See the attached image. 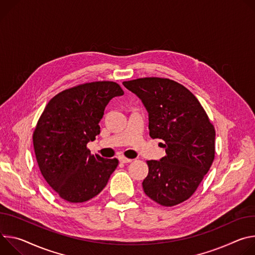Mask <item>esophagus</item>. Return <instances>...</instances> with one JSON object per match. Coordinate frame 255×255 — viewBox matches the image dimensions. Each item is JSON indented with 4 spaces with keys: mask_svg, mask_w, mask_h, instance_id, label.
Here are the masks:
<instances>
[{
    "mask_svg": "<svg viewBox=\"0 0 255 255\" xmlns=\"http://www.w3.org/2000/svg\"><path fill=\"white\" fill-rule=\"evenodd\" d=\"M119 159H120V161H121L122 163H130V162L132 161L131 159H128V158L125 157V156H120Z\"/></svg>",
    "mask_w": 255,
    "mask_h": 255,
    "instance_id": "1",
    "label": "esophagus"
}]
</instances>
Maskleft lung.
<instances>
[{"label":"left lung","mask_w":255,"mask_h":255,"mask_svg":"<svg viewBox=\"0 0 255 255\" xmlns=\"http://www.w3.org/2000/svg\"><path fill=\"white\" fill-rule=\"evenodd\" d=\"M149 113L152 138H160L166 156L147 161L143 189L164 207L178 205L193 194L215 158V128L196 97L169 79L142 78L124 82Z\"/></svg>","instance_id":"1"}]
</instances>
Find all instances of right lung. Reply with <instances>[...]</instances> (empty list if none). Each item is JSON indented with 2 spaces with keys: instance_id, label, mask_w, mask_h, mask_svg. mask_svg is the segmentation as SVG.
Listing matches in <instances>:
<instances>
[{
  "instance_id": "1",
  "label": "right lung",
  "mask_w": 255,
  "mask_h": 255,
  "mask_svg": "<svg viewBox=\"0 0 255 255\" xmlns=\"http://www.w3.org/2000/svg\"><path fill=\"white\" fill-rule=\"evenodd\" d=\"M122 95L115 82H92L59 93L45 106L33 132L34 152L42 176L63 200L93 199L118 167V159L91 155L86 146L100 133L108 102Z\"/></svg>"
}]
</instances>
